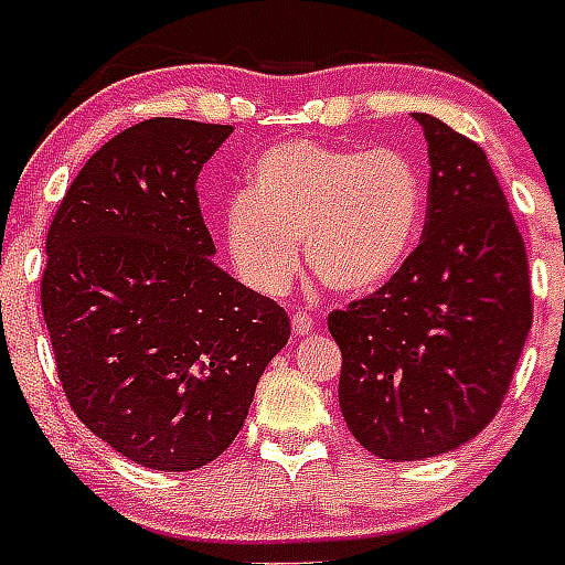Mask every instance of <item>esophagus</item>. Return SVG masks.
<instances>
[{
  "label": "esophagus",
  "instance_id": "obj_1",
  "mask_svg": "<svg viewBox=\"0 0 565 565\" xmlns=\"http://www.w3.org/2000/svg\"><path fill=\"white\" fill-rule=\"evenodd\" d=\"M290 326H292V334L305 337V334H310V331H313V317H310L308 310H292Z\"/></svg>",
  "mask_w": 565,
  "mask_h": 565
}]
</instances>
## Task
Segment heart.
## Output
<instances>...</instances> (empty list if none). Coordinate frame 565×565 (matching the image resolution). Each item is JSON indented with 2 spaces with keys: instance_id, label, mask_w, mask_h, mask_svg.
Returning a JSON list of instances; mask_svg holds the SVG:
<instances>
[{
  "instance_id": "heart-1",
  "label": "heart",
  "mask_w": 565,
  "mask_h": 565,
  "mask_svg": "<svg viewBox=\"0 0 565 565\" xmlns=\"http://www.w3.org/2000/svg\"><path fill=\"white\" fill-rule=\"evenodd\" d=\"M425 211V181L398 149H340L292 140L266 149L248 190L225 207V239L252 287L281 292L310 273L334 292H366L411 257Z\"/></svg>"
}]
</instances>
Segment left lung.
<instances>
[{"label": "left lung", "mask_w": 565, "mask_h": 565, "mask_svg": "<svg viewBox=\"0 0 565 565\" xmlns=\"http://www.w3.org/2000/svg\"><path fill=\"white\" fill-rule=\"evenodd\" d=\"M413 119L430 161L419 246L381 290L328 317L345 425L395 463L490 425L534 319L525 243L483 149L430 114Z\"/></svg>", "instance_id": "1"}]
</instances>
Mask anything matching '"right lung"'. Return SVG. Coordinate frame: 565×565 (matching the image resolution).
Here are the masks:
<instances>
[{
  "label": "right lung",
  "mask_w": 565,
  "mask_h": 565,
  "mask_svg": "<svg viewBox=\"0 0 565 565\" xmlns=\"http://www.w3.org/2000/svg\"><path fill=\"white\" fill-rule=\"evenodd\" d=\"M231 126L154 117L66 190L40 284L75 416L119 455L190 472L225 451L290 319L213 264L195 179Z\"/></svg>",
  "instance_id": "right-lung-1"
}]
</instances>
